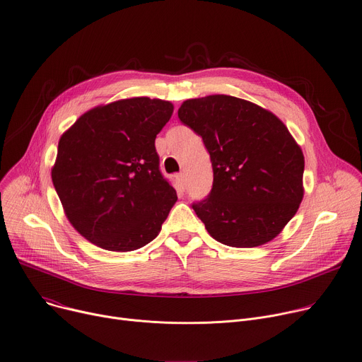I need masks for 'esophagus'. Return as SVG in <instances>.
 Wrapping results in <instances>:
<instances>
[{
    "label": "esophagus",
    "mask_w": 362,
    "mask_h": 362,
    "mask_svg": "<svg viewBox=\"0 0 362 362\" xmlns=\"http://www.w3.org/2000/svg\"><path fill=\"white\" fill-rule=\"evenodd\" d=\"M177 183H179V186H180V189H182V190H185V189H186L187 179H186V175H185V173L177 175Z\"/></svg>",
    "instance_id": "34e87169"
}]
</instances>
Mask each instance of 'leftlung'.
Listing matches in <instances>:
<instances>
[{
    "mask_svg": "<svg viewBox=\"0 0 362 362\" xmlns=\"http://www.w3.org/2000/svg\"><path fill=\"white\" fill-rule=\"evenodd\" d=\"M177 115L211 156L212 189L192 204L211 237L237 248L277 237L303 199L305 157L287 127L229 95L187 100Z\"/></svg>",
    "mask_w": 362,
    "mask_h": 362,
    "instance_id": "8db88e82",
    "label": "left lung"
}]
</instances>
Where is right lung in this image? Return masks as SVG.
<instances>
[{
    "mask_svg": "<svg viewBox=\"0 0 362 362\" xmlns=\"http://www.w3.org/2000/svg\"><path fill=\"white\" fill-rule=\"evenodd\" d=\"M172 114L169 101L129 98L85 112L60 137L53 186L92 244L124 252L158 235L177 201L154 146Z\"/></svg>",
    "mask_w": 362,
    "mask_h": 362,
    "instance_id": "right-lung-1",
    "label": "right lung"
}]
</instances>
